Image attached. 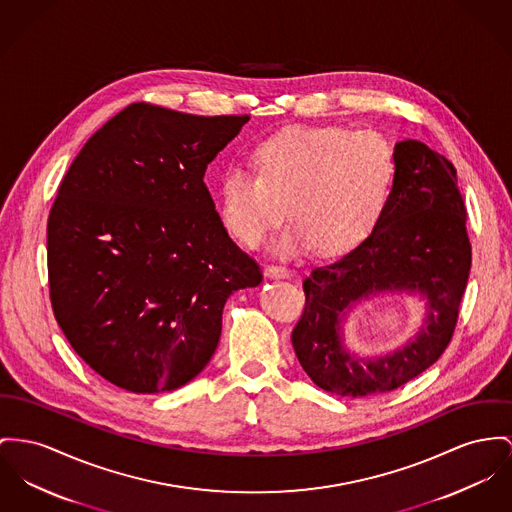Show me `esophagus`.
Returning <instances> with one entry per match:
<instances>
[{"label": "esophagus", "mask_w": 512, "mask_h": 512, "mask_svg": "<svg viewBox=\"0 0 512 512\" xmlns=\"http://www.w3.org/2000/svg\"><path fill=\"white\" fill-rule=\"evenodd\" d=\"M266 275L268 277H275V279H287L291 277V270L287 266H268L266 268Z\"/></svg>", "instance_id": "1"}]
</instances>
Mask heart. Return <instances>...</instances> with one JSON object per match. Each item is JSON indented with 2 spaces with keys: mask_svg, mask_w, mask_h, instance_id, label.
I'll list each match as a JSON object with an SVG mask.
<instances>
[{
  "mask_svg": "<svg viewBox=\"0 0 512 512\" xmlns=\"http://www.w3.org/2000/svg\"><path fill=\"white\" fill-rule=\"evenodd\" d=\"M252 172L219 180V217L242 246H260L273 227L293 221L277 250L314 246L322 256L349 252L371 235L388 198L396 161L375 130L287 126L250 149Z\"/></svg>",
  "mask_w": 512,
  "mask_h": 512,
  "instance_id": "1",
  "label": "heart"
}]
</instances>
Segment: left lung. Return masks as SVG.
I'll list each match as a JSON object with an SVG mask.
<instances>
[{
	"mask_svg": "<svg viewBox=\"0 0 512 512\" xmlns=\"http://www.w3.org/2000/svg\"><path fill=\"white\" fill-rule=\"evenodd\" d=\"M394 161L392 190L373 233L308 273L307 303L291 336L310 380L347 398L390 392L443 355L472 266L466 207L452 163L417 139L396 143ZM386 290L419 292L428 301V326L394 354L355 358L342 345L340 322L353 302Z\"/></svg>",
	"mask_w": 512,
	"mask_h": 512,
	"instance_id": "obj_1",
	"label": "left lung"
}]
</instances>
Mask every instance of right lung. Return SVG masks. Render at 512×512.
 Wrapping results in <instances>:
<instances>
[{
    "instance_id": "add662e5",
    "label": "right lung",
    "mask_w": 512,
    "mask_h": 512,
    "mask_svg": "<svg viewBox=\"0 0 512 512\" xmlns=\"http://www.w3.org/2000/svg\"><path fill=\"white\" fill-rule=\"evenodd\" d=\"M250 116L134 103L91 137L48 217L54 316L75 353L136 394L204 371L227 299L262 281L204 182Z\"/></svg>"
}]
</instances>
